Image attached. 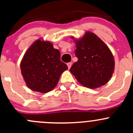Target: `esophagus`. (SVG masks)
I'll return each mask as SVG.
<instances>
[{"instance_id": "1", "label": "esophagus", "mask_w": 133, "mask_h": 133, "mask_svg": "<svg viewBox=\"0 0 133 133\" xmlns=\"http://www.w3.org/2000/svg\"><path fill=\"white\" fill-rule=\"evenodd\" d=\"M67 65H68V68H69V69H70V68L71 67V65H72V63L71 62H69V63H68V64H67Z\"/></svg>"}]
</instances>
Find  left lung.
Wrapping results in <instances>:
<instances>
[{
    "label": "left lung",
    "instance_id": "obj_1",
    "mask_svg": "<svg viewBox=\"0 0 133 133\" xmlns=\"http://www.w3.org/2000/svg\"><path fill=\"white\" fill-rule=\"evenodd\" d=\"M75 44L78 61L70 68L71 73L82 85L90 89L107 84L115 68L113 56L108 47L91 32H87Z\"/></svg>",
    "mask_w": 133,
    "mask_h": 133
}]
</instances>
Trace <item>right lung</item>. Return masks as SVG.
I'll return each mask as SVG.
<instances>
[{
    "mask_svg": "<svg viewBox=\"0 0 133 133\" xmlns=\"http://www.w3.org/2000/svg\"><path fill=\"white\" fill-rule=\"evenodd\" d=\"M68 69L60 60V51L49 42H35L24 55L21 73L26 85L35 91L48 92L57 85L60 76Z\"/></svg>",
    "mask_w": 133,
    "mask_h": 133,
    "instance_id": "right-lung-1",
    "label": "right lung"
}]
</instances>
